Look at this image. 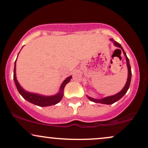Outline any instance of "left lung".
<instances>
[{
    "label": "left lung",
    "mask_w": 148,
    "mask_h": 148,
    "mask_svg": "<svg viewBox=\"0 0 148 148\" xmlns=\"http://www.w3.org/2000/svg\"><path fill=\"white\" fill-rule=\"evenodd\" d=\"M112 42H113L114 45L116 47H119L121 49V50L123 51V53L124 56L125 57V60H126V63H127V71H128V74H127V81H126V83L125 85V86L123 87V88L121 90L120 92H118L117 94H114V95L112 96H109V97H106L103 98V99H94V98L89 97L88 95H87V97L90 101H92V102L94 103H101V104H106V105H111L114 103L116 101H118L119 99H121V98L123 97L124 95L126 94V92H127L128 89L130 88V82H131V78H132V71H131V67L130 65V61H129V58H127V55H126V53L124 51V49H123L122 46L119 43V42H116L112 38L110 39ZM121 51V50H120Z\"/></svg>",
    "instance_id": "left-lung-1"
}]
</instances>
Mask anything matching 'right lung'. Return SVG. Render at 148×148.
<instances>
[{
	"label": "right lung",
	"mask_w": 148,
	"mask_h": 148,
	"mask_svg": "<svg viewBox=\"0 0 148 148\" xmlns=\"http://www.w3.org/2000/svg\"><path fill=\"white\" fill-rule=\"evenodd\" d=\"M16 60H15V63H14V82H15V84H16V86L18 91L21 95L22 96L25 100L27 101L28 102L32 103V104H34L36 106H38L40 107H47V106H54V105L57 104V103H58L60 101L62 100V99H63V94H63L64 88H65L66 84H67V83L70 81V80L72 77V76H68V77L66 78V79L64 80L63 83H62V84L60 85L59 91H58V93H56V94H54V95L45 96V95H42V94H39L37 93L29 92L28 91H26L25 90H24V89L21 86V85L19 84L18 82V80L16 79Z\"/></svg>",
	"instance_id": "1"
}]
</instances>
